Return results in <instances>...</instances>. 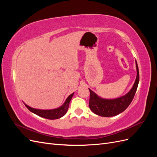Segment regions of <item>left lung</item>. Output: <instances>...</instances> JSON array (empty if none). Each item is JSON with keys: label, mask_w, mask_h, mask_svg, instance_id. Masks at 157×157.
Wrapping results in <instances>:
<instances>
[{"label": "left lung", "mask_w": 157, "mask_h": 157, "mask_svg": "<svg viewBox=\"0 0 157 157\" xmlns=\"http://www.w3.org/2000/svg\"><path fill=\"white\" fill-rule=\"evenodd\" d=\"M136 65L137 76L135 82L131 90L124 96L115 99H105L99 97L92 90L88 88L90 93L89 101L90 110L99 116L105 117L116 116L124 111L131 103L138 86L140 75L136 61Z\"/></svg>", "instance_id": "8db88e82"}]
</instances>
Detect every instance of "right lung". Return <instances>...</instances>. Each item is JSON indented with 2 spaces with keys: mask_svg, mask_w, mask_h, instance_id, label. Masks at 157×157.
<instances>
[{
  "mask_svg": "<svg viewBox=\"0 0 157 157\" xmlns=\"http://www.w3.org/2000/svg\"><path fill=\"white\" fill-rule=\"evenodd\" d=\"M74 95V92L68 96V98L66 99L65 101L62 105L59 107L53 109H46V110H43V109H35L33 108L29 105H27L24 102L23 103L25 104L26 107L29 109V110L32 112L33 113L35 114V115L39 116L40 117L47 118V119L50 120H54L58 119L61 117H63L68 110V108L69 106V103L72 99Z\"/></svg>",
  "mask_w": 157,
  "mask_h": 157,
  "instance_id": "1",
  "label": "right lung"
}]
</instances>
